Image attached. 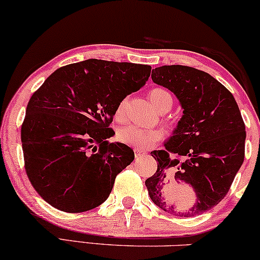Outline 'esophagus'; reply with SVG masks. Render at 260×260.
<instances>
[{
	"instance_id": "esophagus-1",
	"label": "esophagus",
	"mask_w": 260,
	"mask_h": 260,
	"mask_svg": "<svg viewBox=\"0 0 260 260\" xmlns=\"http://www.w3.org/2000/svg\"><path fill=\"white\" fill-rule=\"evenodd\" d=\"M145 154H146L145 150L135 149V156H136V158H140V156H142V155H145Z\"/></svg>"
}]
</instances>
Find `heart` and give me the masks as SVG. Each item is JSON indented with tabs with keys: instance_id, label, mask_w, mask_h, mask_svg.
I'll use <instances>...</instances> for the list:
<instances>
[{
	"instance_id": "b5f03b06",
	"label": "heart",
	"mask_w": 260,
	"mask_h": 260,
	"mask_svg": "<svg viewBox=\"0 0 260 260\" xmlns=\"http://www.w3.org/2000/svg\"><path fill=\"white\" fill-rule=\"evenodd\" d=\"M148 98L156 110L168 112L174 105V98L164 88H153L148 92ZM126 99L121 100L115 108V118L121 119L124 115ZM164 137L161 129L156 127H141L137 125H126L118 131V140L137 149H148Z\"/></svg>"
}]
</instances>
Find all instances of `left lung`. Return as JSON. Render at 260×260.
<instances>
[{
    "instance_id": "1",
    "label": "left lung",
    "mask_w": 260,
    "mask_h": 260,
    "mask_svg": "<svg viewBox=\"0 0 260 260\" xmlns=\"http://www.w3.org/2000/svg\"><path fill=\"white\" fill-rule=\"evenodd\" d=\"M152 81L174 92L183 114L164 143L165 150L150 153L158 169L146 179V187L161 210L194 217L218 205L229 191L245 158V123L232 92L206 72L160 66L152 71ZM171 177L193 190L189 208L174 199Z\"/></svg>"
}]
</instances>
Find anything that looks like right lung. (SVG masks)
<instances>
[{
	"instance_id": "obj_1",
	"label": "right lung",
	"mask_w": 260,
	"mask_h": 260,
	"mask_svg": "<svg viewBox=\"0 0 260 260\" xmlns=\"http://www.w3.org/2000/svg\"><path fill=\"white\" fill-rule=\"evenodd\" d=\"M152 67L89 59L57 69L31 96L21 125L25 170L41 198L63 212L105 203L135 159L110 143L115 108L148 81Z\"/></svg>"
}]
</instances>
